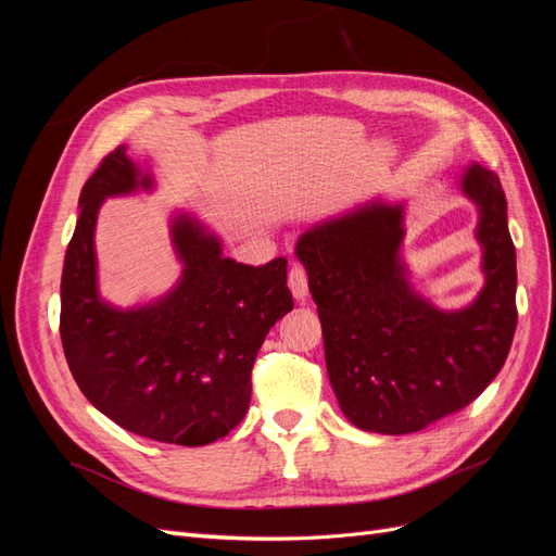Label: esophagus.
Listing matches in <instances>:
<instances>
[{
  "instance_id": "34e87169",
  "label": "esophagus",
  "mask_w": 556,
  "mask_h": 556,
  "mask_svg": "<svg viewBox=\"0 0 556 556\" xmlns=\"http://www.w3.org/2000/svg\"><path fill=\"white\" fill-rule=\"evenodd\" d=\"M288 285H290L292 296L296 301H306V296H308V276H306L304 266L292 264L290 276H288Z\"/></svg>"
}]
</instances>
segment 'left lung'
I'll return each mask as SVG.
<instances>
[{
    "mask_svg": "<svg viewBox=\"0 0 556 556\" xmlns=\"http://www.w3.org/2000/svg\"><path fill=\"white\" fill-rule=\"evenodd\" d=\"M480 213L484 288L462 311L419 296L401 262L403 204L371 201L301 233L296 257L325 336L343 415L364 431H422L466 408L501 371L517 327V264L501 180L480 164L462 176Z\"/></svg>",
    "mask_w": 556,
    "mask_h": 556,
    "instance_id": "8db88e82",
    "label": "left lung"
}]
</instances>
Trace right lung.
I'll use <instances>...</instances> for the list:
<instances>
[{
    "label": "right lung",
    "mask_w": 556,
    "mask_h": 556,
    "mask_svg": "<svg viewBox=\"0 0 556 556\" xmlns=\"http://www.w3.org/2000/svg\"><path fill=\"white\" fill-rule=\"evenodd\" d=\"M150 188L153 176L125 146L83 185L60 288L64 357L80 392L115 425L160 443L208 445L248 413L252 364L268 329L294 308L288 260L237 264L197 217L176 213V288L143 306L109 304L97 288V213L106 197Z\"/></svg>",
    "instance_id": "1"
}]
</instances>
